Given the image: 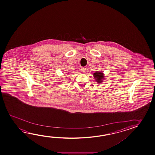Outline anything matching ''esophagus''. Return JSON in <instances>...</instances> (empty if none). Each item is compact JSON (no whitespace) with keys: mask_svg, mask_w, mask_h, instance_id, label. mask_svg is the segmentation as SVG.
<instances>
[{"mask_svg":"<svg viewBox=\"0 0 155 155\" xmlns=\"http://www.w3.org/2000/svg\"><path fill=\"white\" fill-rule=\"evenodd\" d=\"M86 68H82L81 69V71L83 73H85L86 72Z\"/></svg>","mask_w":155,"mask_h":155,"instance_id":"esophagus-1","label":"esophagus"}]
</instances>
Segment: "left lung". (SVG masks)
<instances>
[{"label": "left lung", "instance_id": "obj_1", "mask_svg": "<svg viewBox=\"0 0 155 155\" xmlns=\"http://www.w3.org/2000/svg\"><path fill=\"white\" fill-rule=\"evenodd\" d=\"M93 75L97 82L99 83V84L101 83L102 82L104 76L102 72L97 71L94 73Z\"/></svg>", "mask_w": 155, "mask_h": 155}]
</instances>
